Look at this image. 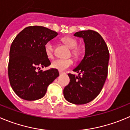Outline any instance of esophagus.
I'll list each match as a JSON object with an SVG mask.
<instances>
[{
  "label": "esophagus",
  "mask_w": 130,
  "mask_h": 130,
  "mask_svg": "<svg viewBox=\"0 0 130 130\" xmlns=\"http://www.w3.org/2000/svg\"><path fill=\"white\" fill-rule=\"evenodd\" d=\"M59 74L61 75V74H64L65 72H63V71H59Z\"/></svg>",
  "instance_id": "1"
}]
</instances>
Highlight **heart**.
Segmentation results:
<instances>
[{"label":"heart","instance_id":"1","mask_svg":"<svg viewBox=\"0 0 130 130\" xmlns=\"http://www.w3.org/2000/svg\"><path fill=\"white\" fill-rule=\"evenodd\" d=\"M62 41L67 45L71 48H72L71 53L75 58L77 59L81 54V51L77 48V42L74 38L69 36H65L62 38ZM54 47L53 42H48L45 45V51L48 58H53L54 56ZM73 60L71 58L69 59H57L52 62V67L59 71H64L73 65Z\"/></svg>","mask_w":130,"mask_h":130}]
</instances>
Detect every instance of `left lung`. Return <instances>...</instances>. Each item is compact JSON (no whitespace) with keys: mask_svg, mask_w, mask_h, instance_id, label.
<instances>
[{"mask_svg":"<svg viewBox=\"0 0 130 130\" xmlns=\"http://www.w3.org/2000/svg\"><path fill=\"white\" fill-rule=\"evenodd\" d=\"M74 35L83 38L85 53L82 61L73 69L79 76L68 74L70 83L64 88L63 95L71 103L84 105L94 100L103 87L110 54L105 40L96 31H82Z\"/></svg>","mask_w":130,"mask_h":130,"instance_id":"1","label":"left lung"}]
</instances>
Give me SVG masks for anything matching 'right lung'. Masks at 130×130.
<instances>
[{"label":"right lung","instance_id":"obj_1","mask_svg":"<svg viewBox=\"0 0 130 130\" xmlns=\"http://www.w3.org/2000/svg\"><path fill=\"white\" fill-rule=\"evenodd\" d=\"M57 35L58 32L45 27L29 26L19 32L12 42L8 76L13 91L22 99H41L48 86L59 76L56 69L40 70L51 65L45 45Z\"/></svg>","mask_w":130,"mask_h":130}]
</instances>
